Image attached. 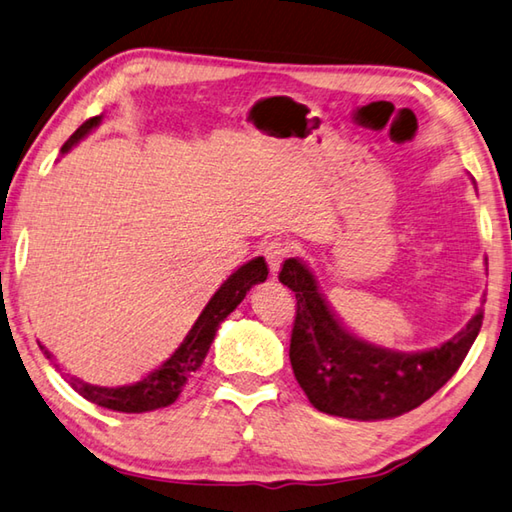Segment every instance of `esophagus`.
<instances>
[{"mask_svg": "<svg viewBox=\"0 0 512 512\" xmlns=\"http://www.w3.org/2000/svg\"><path fill=\"white\" fill-rule=\"evenodd\" d=\"M263 254H265L267 265H270L272 276H276V274H279V270H281L283 261H285V258H288L290 249H288V245H285V242H283L281 238H274V240H270V242H265Z\"/></svg>", "mask_w": 512, "mask_h": 512, "instance_id": "1", "label": "esophagus"}]
</instances>
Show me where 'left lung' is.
<instances>
[{"label": "left lung", "mask_w": 512, "mask_h": 512, "mask_svg": "<svg viewBox=\"0 0 512 512\" xmlns=\"http://www.w3.org/2000/svg\"><path fill=\"white\" fill-rule=\"evenodd\" d=\"M279 281L297 297L290 339L294 378L312 407L339 418L382 420L420 407L459 371L483 324L479 308L445 344L416 353L393 351L351 333L299 258L283 263Z\"/></svg>", "instance_id": "left-lung-1"}]
</instances>
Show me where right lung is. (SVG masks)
I'll list each match as a JSON object with an SVG mask.
<instances>
[{"label": "right lung", "mask_w": 512, "mask_h": 512, "mask_svg": "<svg viewBox=\"0 0 512 512\" xmlns=\"http://www.w3.org/2000/svg\"><path fill=\"white\" fill-rule=\"evenodd\" d=\"M101 119L103 114L94 116V119H87L74 134H71L60 152L74 148L85 134L92 132L96 125L101 123ZM267 274H270V270H267L263 256H258L254 261L238 267V270L220 285V290L213 294L211 301L206 303L202 315L197 317L193 328L188 330L186 337L182 339V344L175 348V353L139 382L125 384V387H96V384H87L76 378V375H69L67 382L71 384V389L78 391L85 400L94 402L98 407L123 411V414H143V411H155L173 405L179 398V393H182L184 384L191 380L193 373L202 366L222 321L238 308V303L245 299V294L254 288L256 283H263L267 279ZM40 348L51 360L53 355L47 348Z\"/></svg>", "instance_id": "1"}]
</instances>
